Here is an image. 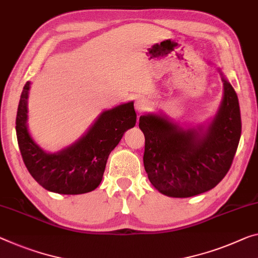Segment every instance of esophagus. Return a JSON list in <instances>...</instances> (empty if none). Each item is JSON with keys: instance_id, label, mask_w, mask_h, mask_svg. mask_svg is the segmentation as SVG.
<instances>
[{"instance_id": "obj_1", "label": "esophagus", "mask_w": 258, "mask_h": 258, "mask_svg": "<svg viewBox=\"0 0 258 258\" xmlns=\"http://www.w3.org/2000/svg\"><path fill=\"white\" fill-rule=\"evenodd\" d=\"M148 107H149V102L145 98H138L136 102H135V108H136V110L140 114L148 109Z\"/></svg>"}]
</instances>
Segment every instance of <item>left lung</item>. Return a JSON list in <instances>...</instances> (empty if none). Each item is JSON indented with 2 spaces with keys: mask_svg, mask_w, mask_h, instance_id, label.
<instances>
[{
  "mask_svg": "<svg viewBox=\"0 0 258 258\" xmlns=\"http://www.w3.org/2000/svg\"><path fill=\"white\" fill-rule=\"evenodd\" d=\"M224 98L207 128L182 129L161 115H142L144 167L153 187L169 197H191L215 188L231 168L241 137L235 90L223 77Z\"/></svg>",
  "mask_w": 258,
  "mask_h": 258,
  "instance_id": "8db88e82",
  "label": "left lung"
}]
</instances>
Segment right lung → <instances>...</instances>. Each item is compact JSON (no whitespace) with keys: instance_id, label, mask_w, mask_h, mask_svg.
<instances>
[{"instance_id":"obj_1","label":"right lung","mask_w":258,"mask_h":258,"mask_svg":"<svg viewBox=\"0 0 258 258\" xmlns=\"http://www.w3.org/2000/svg\"><path fill=\"white\" fill-rule=\"evenodd\" d=\"M30 82L19 100L16 134L23 161L33 179L47 190L78 195L96 189L102 180L109 153L126 130L136 124L134 102L105 110L82 138L56 153H47L27 129V97Z\"/></svg>"}]
</instances>
